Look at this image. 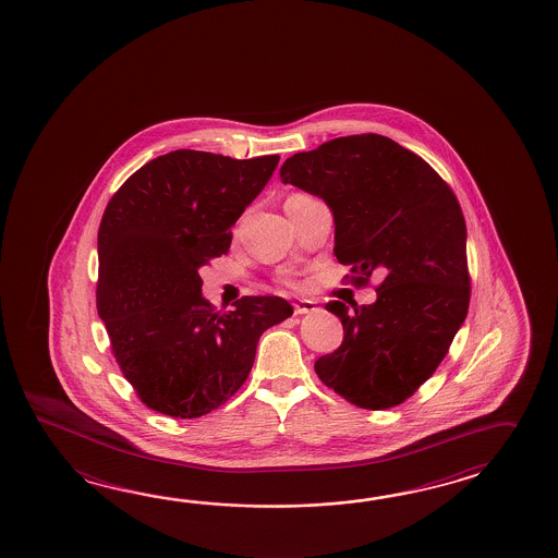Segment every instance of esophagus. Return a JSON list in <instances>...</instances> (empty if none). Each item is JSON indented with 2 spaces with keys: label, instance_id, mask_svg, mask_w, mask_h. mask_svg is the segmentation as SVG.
I'll return each mask as SVG.
<instances>
[{
  "label": "esophagus",
  "instance_id": "34e87169",
  "mask_svg": "<svg viewBox=\"0 0 558 558\" xmlns=\"http://www.w3.org/2000/svg\"><path fill=\"white\" fill-rule=\"evenodd\" d=\"M293 311H295V315H306V313L317 311V303H313L308 299H296L293 303Z\"/></svg>",
  "mask_w": 558,
  "mask_h": 558
}]
</instances>
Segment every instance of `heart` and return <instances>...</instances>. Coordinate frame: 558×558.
Listing matches in <instances>:
<instances>
[{
	"label": "heart",
	"mask_w": 558,
	"mask_h": 558,
	"mask_svg": "<svg viewBox=\"0 0 558 558\" xmlns=\"http://www.w3.org/2000/svg\"><path fill=\"white\" fill-rule=\"evenodd\" d=\"M291 197H306V196H299V194H296V196H291Z\"/></svg>",
	"instance_id": "obj_1"
}]
</instances>
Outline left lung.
<instances>
[{
	"instance_id": "left-lung-1",
	"label": "left lung",
	"mask_w": 558,
	"mask_h": 558,
	"mask_svg": "<svg viewBox=\"0 0 558 558\" xmlns=\"http://www.w3.org/2000/svg\"><path fill=\"white\" fill-rule=\"evenodd\" d=\"M283 184L320 197L335 219V255L352 281L383 275L372 305L327 303L344 328L318 378L350 404H402L448 354L470 306L468 230L448 184L380 134L342 136L299 153Z\"/></svg>"
}]
</instances>
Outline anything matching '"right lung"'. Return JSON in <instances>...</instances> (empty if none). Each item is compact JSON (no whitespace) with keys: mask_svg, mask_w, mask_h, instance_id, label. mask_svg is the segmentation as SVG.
I'll return each mask as SVG.
<instances>
[{"mask_svg":"<svg viewBox=\"0 0 558 558\" xmlns=\"http://www.w3.org/2000/svg\"><path fill=\"white\" fill-rule=\"evenodd\" d=\"M277 165L174 150L136 170L105 209L97 311L124 378L160 414L190 420L228 402L259 337L293 315L283 296H243L214 313L199 277L228 253L231 228Z\"/></svg>","mask_w":558,"mask_h":558,"instance_id":"1","label":"right lung"}]
</instances>
